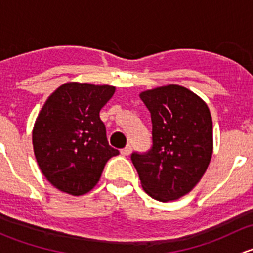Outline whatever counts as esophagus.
<instances>
[{
  "instance_id": "1",
  "label": "esophagus",
  "mask_w": 253,
  "mask_h": 253,
  "mask_svg": "<svg viewBox=\"0 0 253 253\" xmlns=\"http://www.w3.org/2000/svg\"><path fill=\"white\" fill-rule=\"evenodd\" d=\"M131 152H132V148H131V145H127V147H125L124 149L121 150V154L124 155V157H127V155H129V154H131Z\"/></svg>"
}]
</instances>
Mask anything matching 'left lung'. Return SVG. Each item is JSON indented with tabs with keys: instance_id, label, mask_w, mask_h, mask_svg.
<instances>
[{
	"instance_id": "8db88e82",
	"label": "left lung",
	"mask_w": 253,
	"mask_h": 253,
	"mask_svg": "<svg viewBox=\"0 0 253 253\" xmlns=\"http://www.w3.org/2000/svg\"><path fill=\"white\" fill-rule=\"evenodd\" d=\"M150 111L153 147L133 153L142 187L160 202L178 200L200 182L213 154V121L202 98L177 84L144 90Z\"/></svg>"
}]
</instances>
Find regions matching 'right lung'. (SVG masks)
Masks as SVG:
<instances>
[{
	"instance_id": "1",
	"label": "right lung",
	"mask_w": 253,
	"mask_h": 253,
	"mask_svg": "<svg viewBox=\"0 0 253 253\" xmlns=\"http://www.w3.org/2000/svg\"><path fill=\"white\" fill-rule=\"evenodd\" d=\"M114 93L112 85L68 82L45 101L33 128V148L42 175L57 190L85 195L119 154L99 115Z\"/></svg>"
}]
</instances>
